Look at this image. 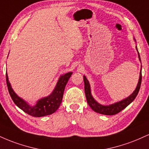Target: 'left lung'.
<instances>
[{"label": "left lung", "instance_id": "1", "mask_svg": "<svg viewBox=\"0 0 149 149\" xmlns=\"http://www.w3.org/2000/svg\"><path fill=\"white\" fill-rule=\"evenodd\" d=\"M137 50V48H136ZM138 51V50H137ZM138 55H139V60L140 59V56L139 53L138 52ZM141 78H142V76H141V71L140 73V76H139V83H138L136 88L135 89V90L132 94L126 98L125 100H123L121 102H117V103L111 104V105L109 106H103L101 105L99 103L94 100V98L92 97L91 95V92H90V83H89L88 79L86 78V77L83 76V79H84V84H85V97H86L87 102L89 104L91 109L93 111H95V112L99 113L104 114V115H107V116H112L115 115V114L118 113L119 112H120L121 111L123 110L125 108H126L130 104L132 103L133 102V100L136 98V95H138V92L139 91L140 86H141Z\"/></svg>", "mask_w": 149, "mask_h": 149}]
</instances>
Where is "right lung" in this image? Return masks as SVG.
Returning <instances> with one entry per match:
<instances>
[{
  "label": "right lung",
  "instance_id": "1",
  "mask_svg": "<svg viewBox=\"0 0 149 149\" xmlns=\"http://www.w3.org/2000/svg\"><path fill=\"white\" fill-rule=\"evenodd\" d=\"M71 75H72V72H69L64 74V76H61L59 79V81L57 82L56 88H54L52 93L48 97L39 100L37 102L36 105L34 107L29 105L15 93L10 84L6 73L7 86H8V91H9L12 100L19 109L28 113L29 115L33 116V117H42V116L50 115L53 113L59 107L62 101L65 87Z\"/></svg>",
  "mask_w": 149,
  "mask_h": 149
}]
</instances>
